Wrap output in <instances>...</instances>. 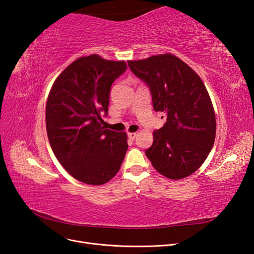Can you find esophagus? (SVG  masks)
Returning <instances> with one entry per match:
<instances>
[{"label":"esophagus","mask_w":254,"mask_h":254,"mask_svg":"<svg viewBox=\"0 0 254 254\" xmlns=\"http://www.w3.org/2000/svg\"><path fill=\"white\" fill-rule=\"evenodd\" d=\"M136 135H137V134H136V132H128L129 139H131V140H134Z\"/></svg>","instance_id":"obj_1"}]
</instances>
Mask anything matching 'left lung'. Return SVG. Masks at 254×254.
Returning a JSON list of instances; mask_svg holds the SVG:
<instances>
[{
	"mask_svg": "<svg viewBox=\"0 0 254 254\" xmlns=\"http://www.w3.org/2000/svg\"><path fill=\"white\" fill-rule=\"evenodd\" d=\"M128 65L148 86L155 111L165 114V124L153 131V143L145 155L166 178H186L202 165L216 134L215 112L204 83L172 54L129 60Z\"/></svg>",
	"mask_w": 254,
	"mask_h": 254,
	"instance_id": "1",
	"label": "left lung"
}]
</instances>
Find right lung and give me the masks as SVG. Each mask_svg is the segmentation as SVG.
I'll return each mask as SVG.
<instances>
[{
    "label": "right lung",
    "mask_w": 254,
    "mask_h": 254,
    "mask_svg": "<svg viewBox=\"0 0 254 254\" xmlns=\"http://www.w3.org/2000/svg\"><path fill=\"white\" fill-rule=\"evenodd\" d=\"M125 61L93 55L80 57L56 78L50 91L45 123L59 163L75 179L101 186L118 174L128 148L126 132L107 129L113 81L126 71Z\"/></svg>",
    "instance_id": "right-lung-1"
}]
</instances>
